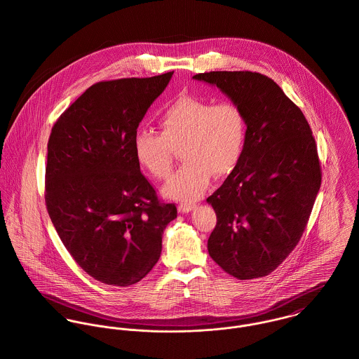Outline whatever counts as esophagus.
<instances>
[{
    "label": "esophagus",
    "mask_w": 359,
    "mask_h": 359,
    "mask_svg": "<svg viewBox=\"0 0 359 359\" xmlns=\"http://www.w3.org/2000/svg\"><path fill=\"white\" fill-rule=\"evenodd\" d=\"M178 208H180L181 212H188V211H191L192 208H195V203H192V202H181V203L178 205Z\"/></svg>",
    "instance_id": "obj_1"
}]
</instances>
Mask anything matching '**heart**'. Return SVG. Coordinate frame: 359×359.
Listing matches in <instances>:
<instances>
[{"mask_svg":"<svg viewBox=\"0 0 359 359\" xmlns=\"http://www.w3.org/2000/svg\"><path fill=\"white\" fill-rule=\"evenodd\" d=\"M161 133L141 128L134 137L140 164L157 180L170 175L174 148L180 147L184 163L164 187L174 199H198L212 174L226 177L238 165L246 142L248 118L231 101L214 103L184 95L170 103L158 117Z\"/></svg>","mask_w":359,"mask_h":359,"instance_id":"b5f03b06","label":"heart"}]
</instances>
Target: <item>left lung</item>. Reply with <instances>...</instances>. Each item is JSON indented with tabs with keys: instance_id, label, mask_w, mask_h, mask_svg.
I'll return each instance as SVG.
<instances>
[{
	"instance_id": "8db88e82",
	"label": "left lung",
	"mask_w": 359,
	"mask_h": 359,
	"mask_svg": "<svg viewBox=\"0 0 359 359\" xmlns=\"http://www.w3.org/2000/svg\"><path fill=\"white\" fill-rule=\"evenodd\" d=\"M248 118L242 157L207 198L217 214L207 249L229 275L246 280L275 271L300 242L322 182L315 138L302 109L268 76L208 72Z\"/></svg>"
}]
</instances>
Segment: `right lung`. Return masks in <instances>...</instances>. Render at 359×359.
Masks as SVG:
<instances>
[{
  "label": "right lung",
  "mask_w": 359,
  "mask_h": 359,
  "mask_svg": "<svg viewBox=\"0 0 359 359\" xmlns=\"http://www.w3.org/2000/svg\"><path fill=\"white\" fill-rule=\"evenodd\" d=\"M174 72L91 86L56 120L48 140L46 205L74 261L94 279L130 286L161 253L177 217L141 172L134 137Z\"/></svg>",
  "instance_id": "obj_1"
}]
</instances>
